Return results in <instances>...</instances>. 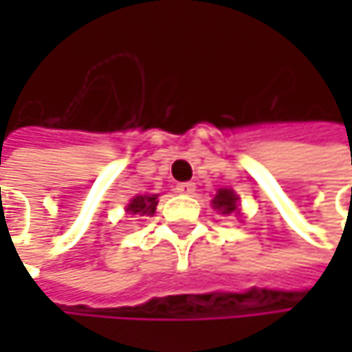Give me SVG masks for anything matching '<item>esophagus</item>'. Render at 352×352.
I'll return each mask as SVG.
<instances>
[{"mask_svg": "<svg viewBox=\"0 0 352 352\" xmlns=\"http://www.w3.org/2000/svg\"><path fill=\"white\" fill-rule=\"evenodd\" d=\"M175 191L177 193H183V195H189V193L195 191V185L193 183H177Z\"/></svg>", "mask_w": 352, "mask_h": 352, "instance_id": "esophagus-1", "label": "esophagus"}]
</instances>
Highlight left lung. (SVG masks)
<instances>
[{
    "label": "left lung",
    "instance_id": "obj_1",
    "mask_svg": "<svg viewBox=\"0 0 352 352\" xmlns=\"http://www.w3.org/2000/svg\"><path fill=\"white\" fill-rule=\"evenodd\" d=\"M239 199L241 197L232 189H220L216 193V197L212 199V206L220 214H241L239 212Z\"/></svg>",
    "mask_w": 352,
    "mask_h": 352
}]
</instances>
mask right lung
<instances>
[{
	"instance_id": "add662e5",
	"label": "right lung",
	"mask_w": 352,
	"mask_h": 352,
	"mask_svg": "<svg viewBox=\"0 0 352 352\" xmlns=\"http://www.w3.org/2000/svg\"><path fill=\"white\" fill-rule=\"evenodd\" d=\"M157 195H136L126 206V212L132 216H153L157 210Z\"/></svg>"
}]
</instances>
